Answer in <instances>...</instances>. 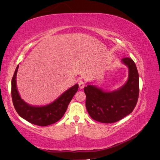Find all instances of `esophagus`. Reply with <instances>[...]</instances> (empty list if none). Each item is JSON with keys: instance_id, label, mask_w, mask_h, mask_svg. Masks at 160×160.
<instances>
[{"instance_id": "1", "label": "esophagus", "mask_w": 160, "mask_h": 160, "mask_svg": "<svg viewBox=\"0 0 160 160\" xmlns=\"http://www.w3.org/2000/svg\"><path fill=\"white\" fill-rule=\"evenodd\" d=\"M85 85V82L81 80L79 81V87L80 89H83Z\"/></svg>"}]
</instances>
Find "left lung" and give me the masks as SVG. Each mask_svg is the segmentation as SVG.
Listing matches in <instances>:
<instances>
[{
	"label": "left lung",
	"mask_w": 160,
	"mask_h": 160,
	"mask_svg": "<svg viewBox=\"0 0 160 160\" xmlns=\"http://www.w3.org/2000/svg\"><path fill=\"white\" fill-rule=\"evenodd\" d=\"M122 62L128 68V79L118 89L108 91L94 85L84 88L85 106L90 117L101 123H111L132 112L139 96V74L134 61L126 57Z\"/></svg>",
	"instance_id": "1"
}]
</instances>
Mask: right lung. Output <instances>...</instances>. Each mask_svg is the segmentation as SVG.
Returning a JSON list of instances; mask_svg holds the SVG:
<instances>
[{
	"mask_svg": "<svg viewBox=\"0 0 160 160\" xmlns=\"http://www.w3.org/2000/svg\"><path fill=\"white\" fill-rule=\"evenodd\" d=\"M18 65L14 71L11 81V95L14 107L18 114L32 124L47 126L58 122L67 111L70 101L78 91L76 84L65 91L53 102L42 106L31 105L21 99L17 86V73Z\"/></svg>",
	"mask_w": 160,
	"mask_h": 160,
	"instance_id": "add662e5",
	"label": "right lung"
}]
</instances>
